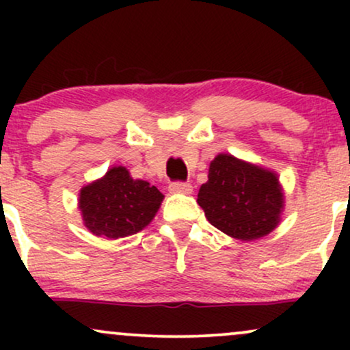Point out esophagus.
I'll list each match as a JSON object with an SVG mask.
<instances>
[{
  "mask_svg": "<svg viewBox=\"0 0 350 350\" xmlns=\"http://www.w3.org/2000/svg\"><path fill=\"white\" fill-rule=\"evenodd\" d=\"M170 192L172 194H192V186L187 183H172Z\"/></svg>",
  "mask_w": 350,
  "mask_h": 350,
  "instance_id": "obj_1",
  "label": "esophagus"
}]
</instances>
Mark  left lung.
I'll use <instances>...</instances> for the list:
<instances>
[{
    "label": "left lung",
    "instance_id": "8db88e82",
    "mask_svg": "<svg viewBox=\"0 0 350 350\" xmlns=\"http://www.w3.org/2000/svg\"><path fill=\"white\" fill-rule=\"evenodd\" d=\"M207 178L198 204L220 232L252 242L280 226L284 192L275 171L220 152L211 161Z\"/></svg>",
    "mask_w": 350,
    "mask_h": 350
}]
</instances>
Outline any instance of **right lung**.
<instances>
[{
	"label": "right lung",
	"mask_w": 350,
	"mask_h": 350,
	"mask_svg": "<svg viewBox=\"0 0 350 350\" xmlns=\"http://www.w3.org/2000/svg\"><path fill=\"white\" fill-rule=\"evenodd\" d=\"M163 199L158 187L133 179L124 166H113L80 189L79 211L88 232L116 240L150 226Z\"/></svg>",
	"instance_id": "right-lung-1"
}]
</instances>
